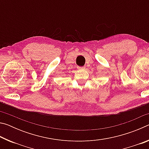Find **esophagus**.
Masks as SVG:
<instances>
[{
  "label": "esophagus",
  "instance_id": "obj_1",
  "mask_svg": "<svg viewBox=\"0 0 149 149\" xmlns=\"http://www.w3.org/2000/svg\"><path fill=\"white\" fill-rule=\"evenodd\" d=\"M85 68V66H77V69L79 70H84Z\"/></svg>",
  "mask_w": 149,
  "mask_h": 149
}]
</instances>
